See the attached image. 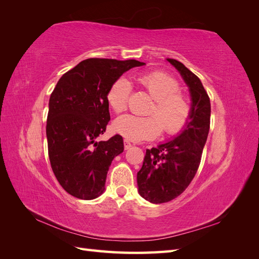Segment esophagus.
<instances>
[{
	"label": "esophagus",
	"mask_w": 259,
	"mask_h": 259,
	"mask_svg": "<svg viewBox=\"0 0 259 259\" xmlns=\"http://www.w3.org/2000/svg\"><path fill=\"white\" fill-rule=\"evenodd\" d=\"M132 146H133V145L131 144L130 140L124 139V149H125V150H127V149H130Z\"/></svg>",
	"instance_id": "obj_1"
}]
</instances>
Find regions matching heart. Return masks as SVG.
I'll use <instances>...</instances> for the list:
<instances>
[{
    "mask_svg": "<svg viewBox=\"0 0 259 259\" xmlns=\"http://www.w3.org/2000/svg\"><path fill=\"white\" fill-rule=\"evenodd\" d=\"M136 83L153 99L148 116L124 114L114 122V130L131 140L152 139L160 134L175 135L187 124L191 113L189 98L180 92L178 81L163 71H149L135 76ZM131 85L125 79L116 80L108 91L107 100L115 112L126 109Z\"/></svg>",
    "mask_w": 259,
    "mask_h": 259,
    "instance_id": "heart-1",
    "label": "heart"
}]
</instances>
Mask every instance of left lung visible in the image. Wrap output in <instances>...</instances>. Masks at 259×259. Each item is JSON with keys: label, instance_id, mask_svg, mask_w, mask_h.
I'll use <instances>...</instances> for the list:
<instances>
[{"label": "left lung", "instance_id": "obj_1", "mask_svg": "<svg viewBox=\"0 0 259 259\" xmlns=\"http://www.w3.org/2000/svg\"><path fill=\"white\" fill-rule=\"evenodd\" d=\"M188 85L191 95V113L185 130L174 139L156 148L147 149L143 166L137 173L139 194L160 204L177 198L190 185L199 168L206 143L210 101L199 77L182 62L167 58Z\"/></svg>", "mask_w": 259, "mask_h": 259}]
</instances>
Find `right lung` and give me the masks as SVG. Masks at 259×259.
Returning <instances> with one entry per match:
<instances>
[{
  "label": "right lung",
  "mask_w": 259,
  "mask_h": 259,
  "mask_svg": "<svg viewBox=\"0 0 259 259\" xmlns=\"http://www.w3.org/2000/svg\"><path fill=\"white\" fill-rule=\"evenodd\" d=\"M135 59L89 58L62 75L51 94L46 137L51 166L58 183L73 197L93 200L104 192L114 156L124 150L123 138H96L110 121L107 94Z\"/></svg>",
  "instance_id": "obj_1"
}]
</instances>
